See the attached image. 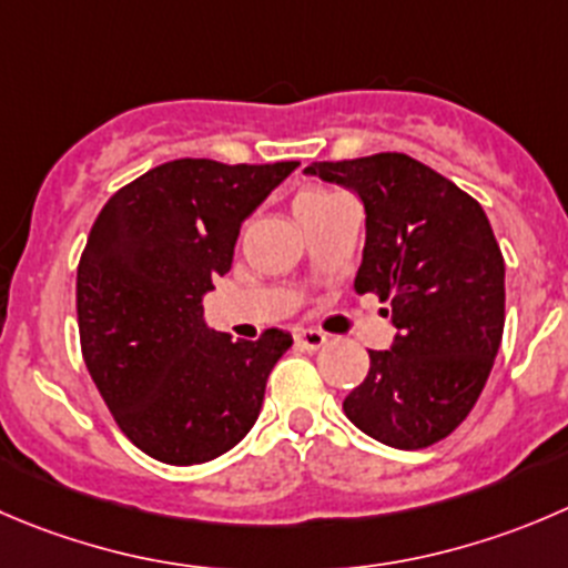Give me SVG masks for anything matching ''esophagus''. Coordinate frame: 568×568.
<instances>
[{"instance_id": "34e87169", "label": "esophagus", "mask_w": 568, "mask_h": 568, "mask_svg": "<svg viewBox=\"0 0 568 568\" xmlns=\"http://www.w3.org/2000/svg\"><path fill=\"white\" fill-rule=\"evenodd\" d=\"M327 341L329 338L322 329H300V333H296V344H300L302 349H322Z\"/></svg>"}]
</instances>
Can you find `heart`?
<instances>
[{
	"label": "heart",
	"instance_id": "1",
	"mask_svg": "<svg viewBox=\"0 0 568 568\" xmlns=\"http://www.w3.org/2000/svg\"><path fill=\"white\" fill-rule=\"evenodd\" d=\"M329 200H335V194H329V191H322V189L305 191V194H300V200H296V205H294L296 216H305L307 211H316V207L327 205Z\"/></svg>",
	"mask_w": 568,
	"mask_h": 568
}]
</instances>
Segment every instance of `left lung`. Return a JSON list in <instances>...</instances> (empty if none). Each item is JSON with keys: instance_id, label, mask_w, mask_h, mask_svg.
Listing matches in <instances>:
<instances>
[{"instance_id": "8db88e82", "label": "left lung", "mask_w": 568, "mask_h": 568, "mask_svg": "<svg viewBox=\"0 0 568 568\" xmlns=\"http://www.w3.org/2000/svg\"><path fill=\"white\" fill-rule=\"evenodd\" d=\"M305 174L361 196L355 291L377 294L396 327L390 349H368L346 418L388 447H430L469 416L503 341L505 261L486 211L402 152L313 163Z\"/></svg>"}]
</instances>
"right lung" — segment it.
Instances as JSON below:
<instances>
[{
	"label": "right lung",
	"instance_id": "1",
	"mask_svg": "<svg viewBox=\"0 0 568 568\" xmlns=\"http://www.w3.org/2000/svg\"><path fill=\"white\" fill-rule=\"evenodd\" d=\"M300 163L183 158L115 191L77 266V324L91 379L141 453L172 466L233 449L261 413L294 338L233 341L202 296L233 266L241 224Z\"/></svg>",
	"mask_w": 568,
	"mask_h": 568
}]
</instances>
